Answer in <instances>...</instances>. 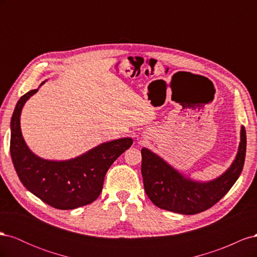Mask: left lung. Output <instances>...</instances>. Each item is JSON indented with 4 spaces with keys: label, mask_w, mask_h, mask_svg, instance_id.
I'll list each match as a JSON object with an SVG mask.
<instances>
[{
    "label": "left lung",
    "mask_w": 257,
    "mask_h": 257,
    "mask_svg": "<svg viewBox=\"0 0 257 257\" xmlns=\"http://www.w3.org/2000/svg\"><path fill=\"white\" fill-rule=\"evenodd\" d=\"M246 150V134L241 126L240 144L230 167L219 178L199 182L184 177L158 154L142 149V175L148 197L161 209L180 214H196L215 205L242 172Z\"/></svg>",
    "instance_id": "1"
}]
</instances>
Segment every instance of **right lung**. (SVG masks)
Listing matches in <instances>:
<instances>
[{"label": "right lung", "mask_w": 257, "mask_h": 257, "mask_svg": "<svg viewBox=\"0 0 257 257\" xmlns=\"http://www.w3.org/2000/svg\"><path fill=\"white\" fill-rule=\"evenodd\" d=\"M37 91L31 90L21 96L12 116L11 155L14 167L27 190L51 207L71 210L89 205L102 192L107 170L132 146L133 139H114L66 161L37 157L28 148L20 128L22 108Z\"/></svg>", "instance_id": "obj_1"}]
</instances>
